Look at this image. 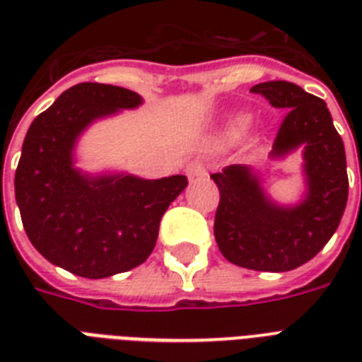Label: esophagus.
<instances>
[{
	"label": "esophagus",
	"mask_w": 362,
	"mask_h": 362,
	"mask_svg": "<svg viewBox=\"0 0 362 362\" xmlns=\"http://www.w3.org/2000/svg\"><path fill=\"white\" fill-rule=\"evenodd\" d=\"M187 175L192 176V178H201V176H206V167H204L201 161H192V163L187 165Z\"/></svg>",
	"instance_id": "esophagus-1"
}]
</instances>
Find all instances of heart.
<instances>
[{"mask_svg": "<svg viewBox=\"0 0 362 362\" xmlns=\"http://www.w3.org/2000/svg\"><path fill=\"white\" fill-rule=\"evenodd\" d=\"M247 125H250V116H246V115L235 116V118L231 120V133L238 135V133H242V131L247 129Z\"/></svg>", "mask_w": 362, "mask_h": 362, "instance_id": "heart-1", "label": "heart"}]
</instances>
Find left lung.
<instances>
[{"label": "left lung", "mask_w": 362, "mask_h": 362, "mask_svg": "<svg viewBox=\"0 0 362 362\" xmlns=\"http://www.w3.org/2000/svg\"><path fill=\"white\" fill-rule=\"evenodd\" d=\"M250 92L286 112L269 159L300 150L304 192L297 203H278L259 170L229 165L212 175L220 189L214 237L233 264L286 272L315 257L338 229L349 189L346 150L323 99L286 81L261 82Z\"/></svg>", "instance_id": "8db88e82"}]
</instances>
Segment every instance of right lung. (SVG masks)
I'll return each mask as SVG.
<instances>
[{"label": "right lung", "mask_w": 362, "mask_h": 362, "mask_svg": "<svg viewBox=\"0 0 362 362\" xmlns=\"http://www.w3.org/2000/svg\"><path fill=\"white\" fill-rule=\"evenodd\" d=\"M141 105V95L127 88L82 82L25 133L14 175L25 235L47 261L82 278H109L144 263L161 216L187 186L184 175L146 180L76 165V146L90 125Z\"/></svg>", "instance_id": "right-lung-1"}]
</instances>
